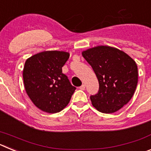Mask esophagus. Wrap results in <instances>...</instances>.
Listing matches in <instances>:
<instances>
[{
	"label": "esophagus",
	"mask_w": 151,
	"mask_h": 151,
	"mask_svg": "<svg viewBox=\"0 0 151 151\" xmlns=\"http://www.w3.org/2000/svg\"><path fill=\"white\" fill-rule=\"evenodd\" d=\"M79 88L81 89V90H85V85H81V86H80L79 87Z\"/></svg>",
	"instance_id": "esophagus-1"
}]
</instances>
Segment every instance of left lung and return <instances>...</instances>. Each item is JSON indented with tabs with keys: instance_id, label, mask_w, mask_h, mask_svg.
I'll return each instance as SVG.
<instances>
[{
	"instance_id": "left-lung-1",
	"label": "left lung",
	"mask_w": 151,
	"mask_h": 151,
	"mask_svg": "<svg viewBox=\"0 0 151 151\" xmlns=\"http://www.w3.org/2000/svg\"><path fill=\"white\" fill-rule=\"evenodd\" d=\"M82 54L99 82L98 93L90 97L93 106L104 113L120 110L130 101L137 87L135 61L122 50L104 45L87 49Z\"/></svg>"
}]
</instances>
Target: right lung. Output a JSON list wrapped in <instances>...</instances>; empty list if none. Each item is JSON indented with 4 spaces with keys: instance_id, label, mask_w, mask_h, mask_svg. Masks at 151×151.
<instances>
[{
    "instance_id": "add662e5",
    "label": "right lung",
    "mask_w": 151,
    "mask_h": 151,
    "mask_svg": "<svg viewBox=\"0 0 151 151\" xmlns=\"http://www.w3.org/2000/svg\"><path fill=\"white\" fill-rule=\"evenodd\" d=\"M68 52L47 50L28 58L23 68V82L28 96L46 113L60 112L68 105L76 87L62 73Z\"/></svg>"
}]
</instances>
